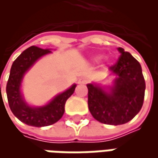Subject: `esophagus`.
<instances>
[{"label":"esophagus","mask_w":158,"mask_h":158,"mask_svg":"<svg viewBox=\"0 0 158 158\" xmlns=\"http://www.w3.org/2000/svg\"><path fill=\"white\" fill-rule=\"evenodd\" d=\"M89 82V79H87V78H80V79H79V81H78V83H79V85H85V84H87V83Z\"/></svg>","instance_id":"esophagus-1"}]
</instances>
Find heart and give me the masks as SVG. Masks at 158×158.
Here are the masks:
<instances>
[{
    "label": "heart",
    "instance_id": "heart-1",
    "mask_svg": "<svg viewBox=\"0 0 158 158\" xmlns=\"http://www.w3.org/2000/svg\"><path fill=\"white\" fill-rule=\"evenodd\" d=\"M102 55H98L94 57V60H95V61H96V62H98V61L102 60Z\"/></svg>",
    "mask_w": 158,
    "mask_h": 158
}]
</instances>
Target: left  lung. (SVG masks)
<instances>
[{"mask_svg":"<svg viewBox=\"0 0 158 158\" xmlns=\"http://www.w3.org/2000/svg\"><path fill=\"white\" fill-rule=\"evenodd\" d=\"M118 62L110 71L116 74L114 85L107 92L95 83L88 84V106L93 118L111 125L126 123L142 107L146 83L139 62L121 47Z\"/></svg>","mask_w":158,"mask_h":158,"instance_id":"8db88e82","label":"left lung"}]
</instances>
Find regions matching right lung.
<instances>
[{
    "label": "right lung",
    "instance_id": "right-lung-1",
    "mask_svg": "<svg viewBox=\"0 0 158 158\" xmlns=\"http://www.w3.org/2000/svg\"><path fill=\"white\" fill-rule=\"evenodd\" d=\"M50 49L30 46L20 54L13 62L6 84V96L12 113L21 122L29 126L44 127L52 125L61 118L64 113L67 100L74 92L76 85H73L64 92L59 94L45 106L34 107L29 106L20 90L23 78L35 62L44 55L51 53Z\"/></svg>",
    "mask_w": 158,
    "mask_h": 158
}]
</instances>
